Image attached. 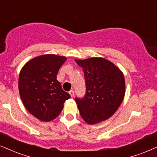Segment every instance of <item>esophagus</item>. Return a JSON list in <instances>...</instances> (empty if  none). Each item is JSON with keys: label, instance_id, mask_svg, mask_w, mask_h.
<instances>
[{"label": "esophagus", "instance_id": "1", "mask_svg": "<svg viewBox=\"0 0 157 157\" xmlns=\"http://www.w3.org/2000/svg\"><path fill=\"white\" fill-rule=\"evenodd\" d=\"M69 94H71V98H73V97H74V91L73 90H71L69 92Z\"/></svg>", "mask_w": 157, "mask_h": 157}]
</instances>
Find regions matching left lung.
<instances>
[{
    "instance_id": "obj_1",
    "label": "left lung",
    "mask_w": 157,
    "mask_h": 157,
    "mask_svg": "<svg viewBox=\"0 0 157 157\" xmlns=\"http://www.w3.org/2000/svg\"><path fill=\"white\" fill-rule=\"evenodd\" d=\"M75 61L82 67L86 84L84 98L75 99L82 119L90 124L109 119L124 98L123 73L113 63L102 57Z\"/></svg>"
}]
</instances>
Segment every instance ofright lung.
Returning a JSON list of instances; mask_svg holds the SVG:
<instances>
[{"label": "right lung", "mask_w": 157, "mask_h": 157, "mask_svg": "<svg viewBox=\"0 0 157 157\" xmlns=\"http://www.w3.org/2000/svg\"><path fill=\"white\" fill-rule=\"evenodd\" d=\"M67 58L44 55L28 62L19 75V92L26 109L42 121H50L61 113L71 95L62 89L57 75Z\"/></svg>", "instance_id": "1"}]
</instances>
